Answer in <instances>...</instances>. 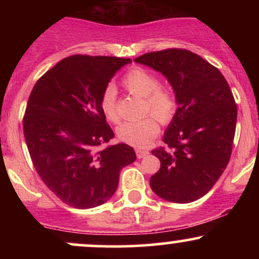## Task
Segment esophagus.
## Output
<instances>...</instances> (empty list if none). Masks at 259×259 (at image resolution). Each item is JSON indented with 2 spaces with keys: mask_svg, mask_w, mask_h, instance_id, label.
I'll return each mask as SVG.
<instances>
[{
  "mask_svg": "<svg viewBox=\"0 0 259 259\" xmlns=\"http://www.w3.org/2000/svg\"><path fill=\"white\" fill-rule=\"evenodd\" d=\"M135 152H136V156H138V158H144V157H146V156H148V154H150L148 151L141 150V148H136Z\"/></svg>",
  "mask_w": 259,
  "mask_h": 259,
  "instance_id": "esophagus-1",
  "label": "esophagus"
}]
</instances>
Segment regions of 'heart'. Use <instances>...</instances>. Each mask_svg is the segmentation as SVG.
Here are the masks:
<instances>
[{"mask_svg":"<svg viewBox=\"0 0 259 259\" xmlns=\"http://www.w3.org/2000/svg\"><path fill=\"white\" fill-rule=\"evenodd\" d=\"M123 85L134 96L144 99L145 113L155 117H147L138 121H125L118 127L119 140L135 147H146L159 132L156 119L162 124L170 123L177 111V101L168 89L159 86L156 75L144 68L135 67L126 73ZM101 111L106 119L112 123L120 120L117 106V92L113 86H108L102 92L100 101Z\"/></svg>","mask_w":259,"mask_h":259,"instance_id":"1","label":"heart"}]
</instances>
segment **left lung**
I'll list each match as a JSON object with an SVG mask.
<instances>
[{"instance_id":"obj_1","label":"left lung","mask_w":259,"mask_h":259,"mask_svg":"<svg viewBox=\"0 0 259 259\" xmlns=\"http://www.w3.org/2000/svg\"><path fill=\"white\" fill-rule=\"evenodd\" d=\"M134 61L162 73L178 103L163 138L167 147L152 151L160 168L151 177V189L174 203L198 200L230 159L237 118L233 92L218 68L187 50L148 52Z\"/></svg>"}]
</instances>
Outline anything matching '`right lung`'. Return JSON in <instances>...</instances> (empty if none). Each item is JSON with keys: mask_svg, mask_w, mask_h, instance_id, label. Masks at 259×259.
<instances>
[{"mask_svg": "<svg viewBox=\"0 0 259 259\" xmlns=\"http://www.w3.org/2000/svg\"><path fill=\"white\" fill-rule=\"evenodd\" d=\"M132 59L74 55L37 80L23 129L45 185L68 206H101L114 195L121 168L136 159L126 144L101 148L114 133L101 111L102 92Z\"/></svg>", "mask_w": 259, "mask_h": 259, "instance_id": "add662e5", "label": "right lung"}]
</instances>
